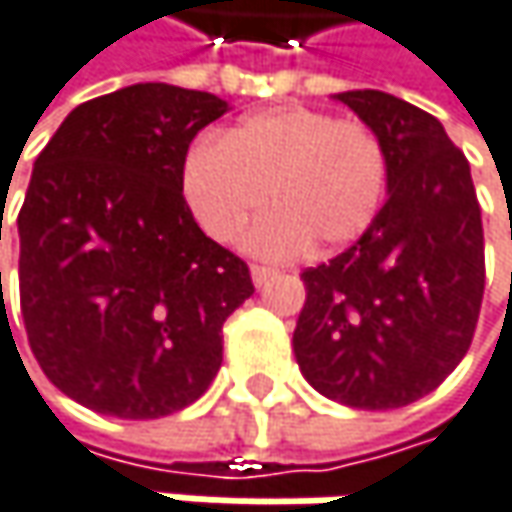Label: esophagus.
<instances>
[{
	"label": "esophagus",
	"instance_id": "34e87169",
	"mask_svg": "<svg viewBox=\"0 0 512 512\" xmlns=\"http://www.w3.org/2000/svg\"><path fill=\"white\" fill-rule=\"evenodd\" d=\"M250 276H253V285H256V288H262L268 279H274L276 271L274 268H265V265H253V268H250Z\"/></svg>",
	"mask_w": 512,
	"mask_h": 512
}]
</instances>
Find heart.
I'll return each instance as SVG.
<instances>
[{
    "label": "heart",
    "mask_w": 512,
    "mask_h": 512,
    "mask_svg": "<svg viewBox=\"0 0 512 512\" xmlns=\"http://www.w3.org/2000/svg\"><path fill=\"white\" fill-rule=\"evenodd\" d=\"M387 192V151L379 133L311 107H276L247 116L224 139H201L183 160V195L206 236L247 238L262 256H291L314 244L335 250L361 236Z\"/></svg>",
    "instance_id": "b5f03b06"
}]
</instances>
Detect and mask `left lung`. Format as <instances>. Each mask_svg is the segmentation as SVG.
<instances>
[{
	"instance_id": "8db88e82",
	"label": "left lung",
	"mask_w": 512,
	"mask_h": 512,
	"mask_svg": "<svg viewBox=\"0 0 512 512\" xmlns=\"http://www.w3.org/2000/svg\"><path fill=\"white\" fill-rule=\"evenodd\" d=\"M332 98L384 142L387 201L349 250L303 271L294 355L332 402L402 408L472 344L484 297L481 206L463 151L431 113L379 90Z\"/></svg>"
}]
</instances>
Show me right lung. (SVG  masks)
I'll return each mask as SVG.
<instances>
[{"label":"right lung","instance_id":"right-lung-1","mask_svg":"<svg viewBox=\"0 0 512 512\" xmlns=\"http://www.w3.org/2000/svg\"><path fill=\"white\" fill-rule=\"evenodd\" d=\"M227 110L212 92L133 84L78 104L34 163L17 218L22 320L49 382L90 411L168 417L221 367L224 320L253 282L198 227L183 160Z\"/></svg>","mask_w":512,"mask_h":512}]
</instances>
